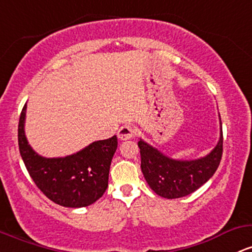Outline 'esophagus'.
<instances>
[{
	"mask_svg": "<svg viewBox=\"0 0 252 252\" xmlns=\"http://www.w3.org/2000/svg\"><path fill=\"white\" fill-rule=\"evenodd\" d=\"M136 128L134 126H130V124H124L122 126L120 129H118V139L121 140H129L131 137H134L136 135Z\"/></svg>",
	"mask_w": 252,
	"mask_h": 252,
	"instance_id": "obj_1",
	"label": "esophagus"
}]
</instances>
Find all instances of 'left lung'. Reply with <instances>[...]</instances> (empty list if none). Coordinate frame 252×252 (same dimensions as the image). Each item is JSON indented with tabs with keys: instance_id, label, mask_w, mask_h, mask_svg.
Returning a JSON list of instances; mask_svg holds the SVG:
<instances>
[{
	"instance_id": "8db88e82",
	"label": "left lung",
	"mask_w": 252,
	"mask_h": 252,
	"mask_svg": "<svg viewBox=\"0 0 252 252\" xmlns=\"http://www.w3.org/2000/svg\"><path fill=\"white\" fill-rule=\"evenodd\" d=\"M137 145L141 154V170L151 189L161 197L179 198L202 187L219 167L222 157V126L219 142L214 149L196 160L171 159L141 139Z\"/></svg>"
}]
</instances>
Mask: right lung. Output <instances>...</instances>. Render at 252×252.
Here are the masks:
<instances>
[{"mask_svg": "<svg viewBox=\"0 0 252 252\" xmlns=\"http://www.w3.org/2000/svg\"><path fill=\"white\" fill-rule=\"evenodd\" d=\"M26 104L18 126L19 151L38 189L52 202L69 208L94 203L109 184V171L117 149V137L95 141L75 154L44 158L33 151L25 135Z\"/></svg>", "mask_w": 252, "mask_h": 252, "instance_id": "add662e5", "label": "right lung"}]
</instances>
